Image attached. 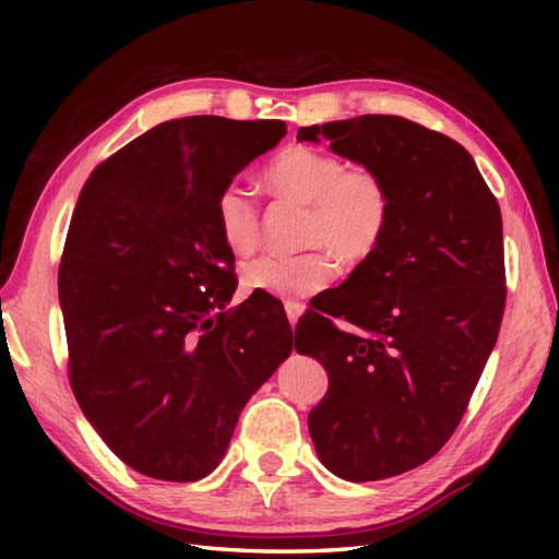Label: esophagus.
I'll return each instance as SVG.
<instances>
[{
    "label": "esophagus",
    "mask_w": 559,
    "mask_h": 559,
    "mask_svg": "<svg viewBox=\"0 0 559 559\" xmlns=\"http://www.w3.org/2000/svg\"><path fill=\"white\" fill-rule=\"evenodd\" d=\"M286 314H288V322L295 326V324H298V317L302 314V305L288 300L286 302Z\"/></svg>",
    "instance_id": "esophagus-1"
}]
</instances>
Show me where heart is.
Returning a JSON list of instances; mask_svg holds the SVG:
<instances>
[{
  "instance_id": "heart-1",
  "label": "heart",
  "mask_w": 559,
  "mask_h": 559,
  "mask_svg": "<svg viewBox=\"0 0 559 559\" xmlns=\"http://www.w3.org/2000/svg\"><path fill=\"white\" fill-rule=\"evenodd\" d=\"M264 182L278 199L305 206L298 254H261L242 266L245 286L300 300L326 288L336 276V257L360 266L384 245L394 199L386 177L372 165H346L307 146H290L269 163ZM216 225L235 254L254 252L261 235L259 201L242 182H228L216 197Z\"/></svg>"
}]
</instances>
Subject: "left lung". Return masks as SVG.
I'll return each mask as SVG.
<instances>
[{
	"label": "left lung",
	"instance_id": "8db88e82",
	"mask_svg": "<svg viewBox=\"0 0 559 559\" xmlns=\"http://www.w3.org/2000/svg\"><path fill=\"white\" fill-rule=\"evenodd\" d=\"M319 136L386 177L394 216L379 252L295 326V350L329 374L307 423L329 471L382 480L432 459L468 408L507 302L502 213L471 153L406 117L298 132Z\"/></svg>",
	"mask_w": 559,
	"mask_h": 559
}]
</instances>
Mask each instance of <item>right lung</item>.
<instances>
[{"label": "right lung", "mask_w": 559, "mask_h": 559, "mask_svg": "<svg viewBox=\"0 0 559 559\" xmlns=\"http://www.w3.org/2000/svg\"><path fill=\"white\" fill-rule=\"evenodd\" d=\"M283 136L281 120H170L103 160L79 194L57 278L69 384L103 442L148 478L209 476L293 350L273 295L223 310L237 278L216 225L221 187Z\"/></svg>", "instance_id": "1"}]
</instances>
